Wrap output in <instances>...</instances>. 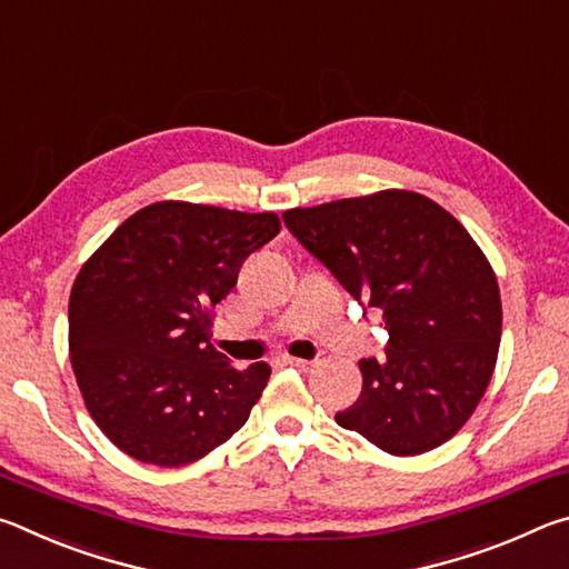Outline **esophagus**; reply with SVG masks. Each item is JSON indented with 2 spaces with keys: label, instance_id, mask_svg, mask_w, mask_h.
<instances>
[{
  "label": "esophagus",
  "instance_id": "1",
  "mask_svg": "<svg viewBox=\"0 0 569 569\" xmlns=\"http://www.w3.org/2000/svg\"><path fill=\"white\" fill-rule=\"evenodd\" d=\"M288 363L296 366V369H301V371H308V369H313V363H316V361H308V359H293V356H288Z\"/></svg>",
  "mask_w": 569,
  "mask_h": 569
}]
</instances>
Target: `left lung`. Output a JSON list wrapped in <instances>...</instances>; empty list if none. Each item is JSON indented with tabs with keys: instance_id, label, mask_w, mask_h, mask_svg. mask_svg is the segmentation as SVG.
Returning <instances> with one entry per match:
<instances>
[{
	"instance_id": "1",
	"label": "left lung",
	"mask_w": 569,
	"mask_h": 569,
	"mask_svg": "<svg viewBox=\"0 0 569 569\" xmlns=\"http://www.w3.org/2000/svg\"><path fill=\"white\" fill-rule=\"evenodd\" d=\"M283 223L363 308L381 313L387 359H361V397L336 413L397 457L437 449L465 427L492 379L502 301L465 226L411 190H381Z\"/></svg>"
}]
</instances>
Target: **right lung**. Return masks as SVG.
Segmentation results:
<instances>
[{"instance_id":"add662e5","label":"right lung","mask_w":569,"mask_h":569,"mask_svg":"<svg viewBox=\"0 0 569 569\" xmlns=\"http://www.w3.org/2000/svg\"><path fill=\"white\" fill-rule=\"evenodd\" d=\"M278 230L276 213L162 200L124 220L77 273V387L124 455L156 467L190 465L248 421L271 366L233 369L210 343V308Z\"/></svg>"}]
</instances>
